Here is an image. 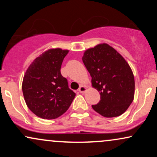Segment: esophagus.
<instances>
[{
    "label": "esophagus",
    "mask_w": 157,
    "mask_h": 157,
    "mask_svg": "<svg viewBox=\"0 0 157 157\" xmlns=\"http://www.w3.org/2000/svg\"><path fill=\"white\" fill-rule=\"evenodd\" d=\"M86 90H87V88L84 86H81L79 88V91H80V93H85L86 91Z\"/></svg>",
    "instance_id": "1"
}]
</instances>
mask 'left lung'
I'll list each match as a JSON object with an SVG mask.
<instances>
[{
	"label": "left lung",
	"instance_id": "8db88e82",
	"mask_svg": "<svg viewBox=\"0 0 157 157\" xmlns=\"http://www.w3.org/2000/svg\"><path fill=\"white\" fill-rule=\"evenodd\" d=\"M82 60L91 77V86L100 94L101 100L93 109L104 117L120 116L134 98V77L127 61L107 44L86 50Z\"/></svg>",
	"mask_w": 157,
	"mask_h": 157
}]
</instances>
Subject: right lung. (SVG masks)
Segmentation results:
<instances>
[{"label": "right lung", "instance_id": "add662e5", "mask_svg": "<svg viewBox=\"0 0 157 157\" xmlns=\"http://www.w3.org/2000/svg\"><path fill=\"white\" fill-rule=\"evenodd\" d=\"M68 50L50 48L35 59L23 77L22 91L26 105L38 117L53 120L71 105L75 93L68 88L60 68Z\"/></svg>", "mask_w": 157, "mask_h": 157}]
</instances>
